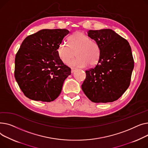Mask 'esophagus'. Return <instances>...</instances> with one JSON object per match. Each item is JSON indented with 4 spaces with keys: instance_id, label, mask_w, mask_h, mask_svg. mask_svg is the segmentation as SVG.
<instances>
[{
    "instance_id": "1",
    "label": "esophagus",
    "mask_w": 148,
    "mask_h": 148,
    "mask_svg": "<svg viewBox=\"0 0 148 148\" xmlns=\"http://www.w3.org/2000/svg\"><path fill=\"white\" fill-rule=\"evenodd\" d=\"M75 71V68H73V67L71 68V73H73Z\"/></svg>"
}]
</instances>
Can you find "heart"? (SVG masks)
I'll list each match as a JSON object with an SVG mask.
<instances>
[{"label":"heart","mask_w":148,"mask_h":148,"mask_svg":"<svg viewBox=\"0 0 148 148\" xmlns=\"http://www.w3.org/2000/svg\"><path fill=\"white\" fill-rule=\"evenodd\" d=\"M57 53L64 63H67L75 56L77 58L69 62L72 67H85L88 64H96L100 57L101 48L99 43L82 32H77L69 39V45L62 43L59 45Z\"/></svg>","instance_id":"b5f03b06"}]
</instances>
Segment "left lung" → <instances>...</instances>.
Masks as SVG:
<instances>
[{"label":"left lung","instance_id":"left-lung-1","mask_svg":"<svg viewBox=\"0 0 148 148\" xmlns=\"http://www.w3.org/2000/svg\"><path fill=\"white\" fill-rule=\"evenodd\" d=\"M88 36L101 48L94 67L86 71L82 90L91 101L108 103L118 100L127 90L134 68L128 42L111 29L89 30Z\"/></svg>","mask_w":148,"mask_h":148}]
</instances>
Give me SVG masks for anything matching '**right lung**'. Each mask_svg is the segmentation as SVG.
<instances>
[{
	"label": "right lung",
	"mask_w": 148,
	"mask_h": 148,
	"mask_svg": "<svg viewBox=\"0 0 148 148\" xmlns=\"http://www.w3.org/2000/svg\"><path fill=\"white\" fill-rule=\"evenodd\" d=\"M69 33L66 29H42L22 42L15 56L14 75L29 99L50 102L61 93L71 69L60 59L57 49Z\"/></svg>",
	"instance_id": "1"
}]
</instances>
